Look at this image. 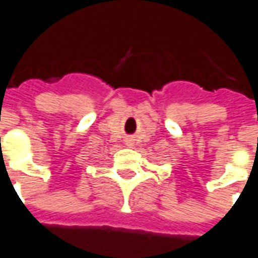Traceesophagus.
<instances>
[{"instance_id":"obj_1","label":"esophagus","mask_w":258,"mask_h":258,"mask_svg":"<svg viewBox=\"0 0 258 258\" xmlns=\"http://www.w3.org/2000/svg\"><path fill=\"white\" fill-rule=\"evenodd\" d=\"M127 143H129V146H131V144H132V143H131V142H127Z\"/></svg>"}]
</instances>
